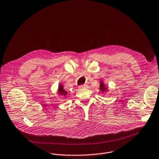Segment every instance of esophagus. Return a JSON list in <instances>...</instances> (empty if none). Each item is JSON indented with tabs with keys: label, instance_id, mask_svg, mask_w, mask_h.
<instances>
[{
	"label": "esophagus",
	"instance_id": "esophagus-1",
	"mask_svg": "<svg viewBox=\"0 0 159 159\" xmlns=\"http://www.w3.org/2000/svg\"><path fill=\"white\" fill-rule=\"evenodd\" d=\"M87 86L86 85H80V86H79V87L80 88V89H82V88H86Z\"/></svg>",
	"mask_w": 159,
	"mask_h": 159
}]
</instances>
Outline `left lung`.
<instances>
[{
	"mask_svg": "<svg viewBox=\"0 0 159 159\" xmlns=\"http://www.w3.org/2000/svg\"><path fill=\"white\" fill-rule=\"evenodd\" d=\"M107 89H108V87H105V84H103V82L102 80H101L100 83V90L101 91V92L105 93V92L107 91Z\"/></svg>",
	"mask_w": 159,
	"mask_h": 159,
	"instance_id": "obj_1",
	"label": "left lung"
}]
</instances>
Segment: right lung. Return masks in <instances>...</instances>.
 Returning a JSON list of instances; mask_svg holds the SVG:
<instances>
[{"label": "right lung", "instance_id": "1", "mask_svg": "<svg viewBox=\"0 0 159 159\" xmlns=\"http://www.w3.org/2000/svg\"><path fill=\"white\" fill-rule=\"evenodd\" d=\"M57 93L60 95H63V96H66L67 94V92L64 89V87L62 84H59V86L58 87V90H57Z\"/></svg>", "mask_w": 159, "mask_h": 159}]
</instances>
